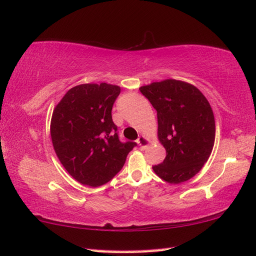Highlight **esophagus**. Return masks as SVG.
<instances>
[{"mask_svg":"<svg viewBox=\"0 0 256 256\" xmlns=\"http://www.w3.org/2000/svg\"><path fill=\"white\" fill-rule=\"evenodd\" d=\"M138 144L140 148H146L148 145H150V140L145 138L144 135H142L138 138Z\"/></svg>","mask_w":256,"mask_h":256,"instance_id":"34e87169","label":"esophagus"}]
</instances>
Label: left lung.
<instances>
[{"mask_svg": "<svg viewBox=\"0 0 256 256\" xmlns=\"http://www.w3.org/2000/svg\"><path fill=\"white\" fill-rule=\"evenodd\" d=\"M140 90L157 111L158 138L167 152L154 171L168 183L190 180L208 160L215 142L210 102L195 86L176 80L152 82Z\"/></svg>", "mask_w": 256, "mask_h": 256, "instance_id": "8db88e82", "label": "left lung"}]
</instances>
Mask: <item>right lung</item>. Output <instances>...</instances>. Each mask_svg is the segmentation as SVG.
Wrapping results in <instances>:
<instances>
[{
    "instance_id": "right-lung-1",
    "label": "right lung",
    "mask_w": 256,
    "mask_h": 256,
    "mask_svg": "<svg viewBox=\"0 0 256 256\" xmlns=\"http://www.w3.org/2000/svg\"><path fill=\"white\" fill-rule=\"evenodd\" d=\"M121 88L106 82L70 88L53 110L51 138L56 156L76 181L92 188L109 182L126 164L134 142H122L112 121Z\"/></svg>"
}]
</instances>
